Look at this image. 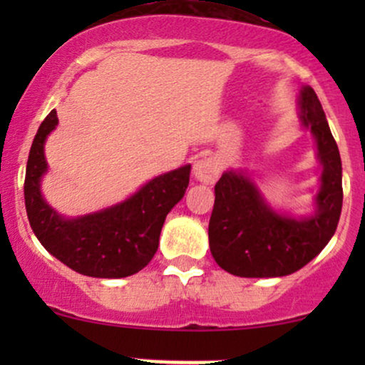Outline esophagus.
I'll use <instances>...</instances> for the list:
<instances>
[{"mask_svg": "<svg viewBox=\"0 0 365 365\" xmlns=\"http://www.w3.org/2000/svg\"><path fill=\"white\" fill-rule=\"evenodd\" d=\"M220 163L215 158L199 159L194 165V175L199 182L204 183H215L216 178L220 177Z\"/></svg>", "mask_w": 365, "mask_h": 365, "instance_id": "obj_1", "label": "esophagus"}]
</instances>
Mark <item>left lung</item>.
<instances>
[{
  "instance_id": "1",
  "label": "left lung",
  "mask_w": 365,
  "mask_h": 365,
  "mask_svg": "<svg viewBox=\"0 0 365 365\" xmlns=\"http://www.w3.org/2000/svg\"><path fill=\"white\" fill-rule=\"evenodd\" d=\"M305 127L312 130L322 165L316 215L292 220L271 211L240 173H225L215 187L209 247L215 261L244 278H273L299 271L324 249L341 215V158L312 87L300 92Z\"/></svg>"
}]
</instances>
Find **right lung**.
<instances>
[{
	"label": "right lung",
	"instance_id": "add662e5",
	"mask_svg": "<svg viewBox=\"0 0 365 365\" xmlns=\"http://www.w3.org/2000/svg\"><path fill=\"white\" fill-rule=\"evenodd\" d=\"M56 125L53 110L37 130L25 171V207L36 237L48 252L81 274L125 278L139 273L156 254L166 215L185 194L190 166L150 180L118 206L77 220H61L39 192L48 166L44 140Z\"/></svg>",
	"mask_w": 365,
	"mask_h": 365
}]
</instances>
